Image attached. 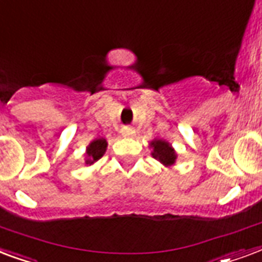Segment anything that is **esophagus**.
<instances>
[{"label": "esophagus", "mask_w": 262, "mask_h": 262, "mask_svg": "<svg viewBox=\"0 0 262 262\" xmlns=\"http://www.w3.org/2000/svg\"><path fill=\"white\" fill-rule=\"evenodd\" d=\"M121 134H123V137H131V135H134V129H131V128L123 129V131H121Z\"/></svg>", "instance_id": "esophagus-1"}]
</instances>
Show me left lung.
<instances>
[{"label":"left lung","mask_w":262,"mask_h":262,"mask_svg":"<svg viewBox=\"0 0 262 262\" xmlns=\"http://www.w3.org/2000/svg\"><path fill=\"white\" fill-rule=\"evenodd\" d=\"M150 147H152V156L159 160L161 164H164L166 167L172 166L176 163L177 153L176 150L171 147V145L163 139H155L150 142Z\"/></svg>","instance_id":"left-lung-1"}]
</instances>
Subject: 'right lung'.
<instances>
[{
  "label": "right lung",
  "instance_id": "obj_1",
  "mask_svg": "<svg viewBox=\"0 0 262 262\" xmlns=\"http://www.w3.org/2000/svg\"><path fill=\"white\" fill-rule=\"evenodd\" d=\"M106 147H107V142H106V139L99 138L95 139V141H92L88 147H86V160L85 164H94L95 161H98L101 159L106 152Z\"/></svg>",
  "mask_w": 262,
  "mask_h": 262
}]
</instances>
